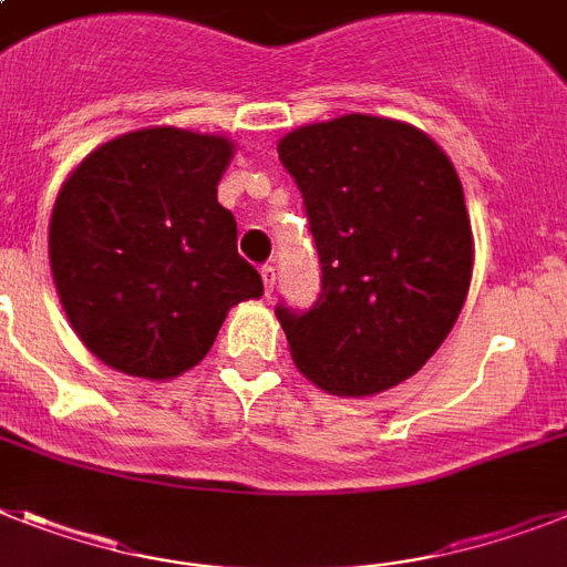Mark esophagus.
<instances>
[{"instance_id":"obj_1","label":"esophagus","mask_w":567,"mask_h":567,"mask_svg":"<svg viewBox=\"0 0 567 567\" xmlns=\"http://www.w3.org/2000/svg\"><path fill=\"white\" fill-rule=\"evenodd\" d=\"M261 282H265V291L274 293V285H276V268H274V265H265V268H261Z\"/></svg>"}]
</instances>
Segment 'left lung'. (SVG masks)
Segmentation results:
<instances>
[{"instance_id":"1","label":"left lung","mask_w":567,"mask_h":567,"mask_svg":"<svg viewBox=\"0 0 567 567\" xmlns=\"http://www.w3.org/2000/svg\"><path fill=\"white\" fill-rule=\"evenodd\" d=\"M322 265L308 311L279 306L293 365L340 398L386 392L453 331L473 227L453 161L412 123L342 114L279 141Z\"/></svg>"}]
</instances>
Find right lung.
Returning <instances> with one entry per match:
<instances>
[{"mask_svg":"<svg viewBox=\"0 0 567 567\" xmlns=\"http://www.w3.org/2000/svg\"><path fill=\"white\" fill-rule=\"evenodd\" d=\"M230 137L178 126L117 135L56 193L49 259L74 334L117 372L169 380L198 365L227 311L261 297L218 204Z\"/></svg>","mask_w":567,"mask_h":567,"instance_id":"1","label":"right lung"}]
</instances>
